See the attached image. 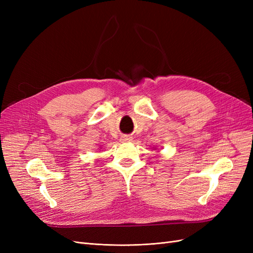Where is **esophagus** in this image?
Instances as JSON below:
<instances>
[{
    "instance_id": "obj_1",
    "label": "esophagus",
    "mask_w": 253,
    "mask_h": 253,
    "mask_svg": "<svg viewBox=\"0 0 253 253\" xmlns=\"http://www.w3.org/2000/svg\"><path fill=\"white\" fill-rule=\"evenodd\" d=\"M132 140H133V137L128 136V135H125V136H122L121 138H120V141H121V142H131Z\"/></svg>"
}]
</instances>
